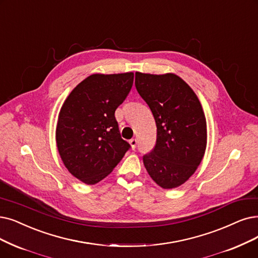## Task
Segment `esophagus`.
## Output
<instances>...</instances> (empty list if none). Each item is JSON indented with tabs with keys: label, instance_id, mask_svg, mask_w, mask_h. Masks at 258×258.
I'll return each instance as SVG.
<instances>
[{
	"label": "esophagus",
	"instance_id": "esophagus-1",
	"mask_svg": "<svg viewBox=\"0 0 258 258\" xmlns=\"http://www.w3.org/2000/svg\"><path fill=\"white\" fill-rule=\"evenodd\" d=\"M129 144H130L131 148H132L133 150H135L136 147H137V145H138V141H137V139H132V140L129 141Z\"/></svg>",
	"mask_w": 258,
	"mask_h": 258
}]
</instances>
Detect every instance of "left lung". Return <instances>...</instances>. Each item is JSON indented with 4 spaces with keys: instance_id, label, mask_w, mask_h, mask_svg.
<instances>
[{
    "instance_id": "left-lung-1",
    "label": "left lung",
    "mask_w": 258,
    "mask_h": 258,
    "mask_svg": "<svg viewBox=\"0 0 258 258\" xmlns=\"http://www.w3.org/2000/svg\"><path fill=\"white\" fill-rule=\"evenodd\" d=\"M136 88L157 123V142L143 162L151 179L164 189L186 182L207 149V119L192 89L178 75L137 72Z\"/></svg>"
}]
</instances>
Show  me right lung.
<instances>
[{
  "label": "right lung",
  "instance_id": "1",
  "mask_svg": "<svg viewBox=\"0 0 258 258\" xmlns=\"http://www.w3.org/2000/svg\"><path fill=\"white\" fill-rule=\"evenodd\" d=\"M132 72L93 74L78 84L60 109L56 143L64 166L88 185L105 179L130 148L115 110L133 85Z\"/></svg>",
  "mask_w": 258,
  "mask_h": 258
}]
</instances>
